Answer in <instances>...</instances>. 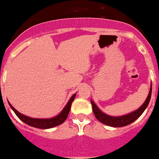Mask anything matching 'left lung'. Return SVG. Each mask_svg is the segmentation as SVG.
I'll use <instances>...</instances> for the list:
<instances>
[{
	"label": "left lung",
	"mask_w": 159,
	"mask_h": 159,
	"mask_svg": "<svg viewBox=\"0 0 159 159\" xmlns=\"http://www.w3.org/2000/svg\"><path fill=\"white\" fill-rule=\"evenodd\" d=\"M151 93H152V84H151L150 89H149V92H148V97L145 99L144 103L142 104L140 107H139L137 110L132 111L130 113L125 114V115L119 116L107 115L106 113L102 112L98 107L97 105L94 103V102L91 100L93 111L95 117L97 118L98 120H99L101 123H102V124H105V125H109V126H112V127H122V126L130 125L132 122H134V120H137L142 115V113L147 108V107H148V103H149V101H150L151 98Z\"/></svg>",
	"instance_id": "obj_1"
}]
</instances>
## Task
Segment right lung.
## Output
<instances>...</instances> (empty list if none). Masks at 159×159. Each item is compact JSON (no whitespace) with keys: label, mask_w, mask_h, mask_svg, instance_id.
Listing matches in <instances>:
<instances>
[{"label":"right lung","mask_w":159,"mask_h":159,"mask_svg":"<svg viewBox=\"0 0 159 159\" xmlns=\"http://www.w3.org/2000/svg\"><path fill=\"white\" fill-rule=\"evenodd\" d=\"M75 95L76 93L72 95L66 105L65 106L64 108L62 109V111L57 116H56L52 118H43H43L29 117V116H27L19 112L9 102L8 103L11 107V109L13 110L14 112L15 113V115L17 116L18 117L20 118L22 121H24L25 124H27V125H30V126H33V127L39 128V129H50V128L55 127V126L61 125V124L64 122L65 120H66L68 114L70 112V107H71L72 102L75 100Z\"/></svg>","instance_id":"right-lung-1"}]
</instances>
